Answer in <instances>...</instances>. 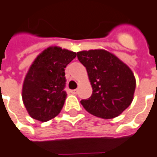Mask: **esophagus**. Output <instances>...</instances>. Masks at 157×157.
<instances>
[{
	"instance_id": "34e87169",
	"label": "esophagus",
	"mask_w": 157,
	"mask_h": 157,
	"mask_svg": "<svg viewBox=\"0 0 157 157\" xmlns=\"http://www.w3.org/2000/svg\"><path fill=\"white\" fill-rule=\"evenodd\" d=\"M71 92H72V94H77L78 90H71Z\"/></svg>"
}]
</instances>
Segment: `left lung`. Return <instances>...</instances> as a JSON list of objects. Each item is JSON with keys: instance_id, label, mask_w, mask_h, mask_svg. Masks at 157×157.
<instances>
[{"instance_id": "obj_1", "label": "left lung", "mask_w": 157, "mask_h": 157, "mask_svg": "<svg viewBox=\"0 0 157 157\" xmlns=\"http://www.w3.org/2000/svg\"><path fill=\"white\" fill-rule=\"evenodd\" d=\"M87 70L92 95L81 100L86 111L97 117L112 119L126 109L133 100L136 79L130 68L104 49L77 53Z\"/></svg>"}]
</instances>
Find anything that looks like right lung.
Here are the masks:
<instances>
[{
  "label": "right lung",
  "instance_id": "right-lung-1",
  "mask_svg": "<svg viewBox=\"0 0 157 157\" xmlns=\"http://www.w3.org/2000/svg\"><path fill=\"white\" fill-rule=\"evenodd\" d=\"M76 56L75 52L54 46L33 61L22 89L23 102L31 118L45 122L60 113L67 98L65 68Z\"/></svg>",
  "mask_w": 157,
  "mask_h": 157
}]
</instances>
